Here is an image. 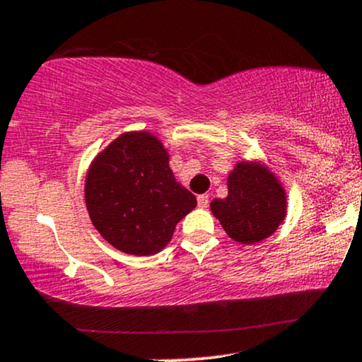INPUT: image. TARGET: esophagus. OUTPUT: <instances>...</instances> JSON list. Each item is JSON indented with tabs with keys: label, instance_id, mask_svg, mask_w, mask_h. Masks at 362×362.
Segmentation results:
<instances>
[{
	"label": "esophagus",
	"instance_id": "obj_1",
	"mask_svg": "<svg viewBox=\"0 0 362 362\" xmlns=\"http://www.w3.org/2000/svg\"><path fill=\"white\" fill-rule=\"evenodd\" d=\"M197 204H199L200 209H206L209 206V197H207V195H199Z\"/></svg>",
	"mask_w": 362,
	"mask_h": 362
}]
</instances>
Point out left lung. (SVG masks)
Masks as SVG:
<instances>
[{
  "label": "left lung",
  "instance_id": "left-lung-1",
  "mask_svg": "<svg viewBox=\"0 0 362 362\" xmlns=\"http://www.w3.org/2000/svg\"><path fill=\"white\" fill-rule=\"evenodd\" d=\"M211 211L233 241L255 245L285 221L286 192L267 165L243 160L228 175V197L212 200Z\"/></svg>",
  "mask_w": 362,
  "mask_h": 362
}]
</instances>
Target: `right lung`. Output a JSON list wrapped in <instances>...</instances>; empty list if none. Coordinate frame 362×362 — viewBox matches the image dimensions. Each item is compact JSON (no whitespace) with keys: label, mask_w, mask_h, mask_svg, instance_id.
<instances>
[{"label":"right lung","mask_w":362,"mask_h":362,"mask_svg":"<svg viewBox=\"0 0 362 362\" xmlns=\"http://www.w3.org/2000/svg\"><path fill=\"white\" fill-rule=\"evenodd\" d=\"M163 143L150 132L119 134L95 155L86 175L90 221L116 250L133 256L162 251L175 226L197 206L175 180Z\"/></svg>","instance_id":"add662e5"}]
</instances>
